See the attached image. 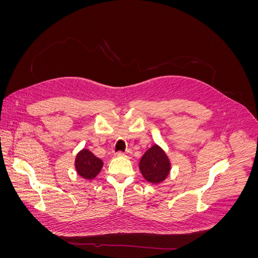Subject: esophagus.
Segmentation results:
<instances>
[{
    "instance_id": "1",
    "label": "esophagus",
    "mask_w": 258,
    "mask_h": 258,
    "mask_svg": "<svg viewBox=\"0 0 258 258\" xmlns=\"http://www.w3.org/2000/svg\"><path fill=\"white\" fill-rule=\"evenodd\" d=\"M130 154H131L130 151H126V152L119 151V152H117V156H123V157H129Z\"/></svg>"
}]
</instances>
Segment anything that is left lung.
Instances as JSON below:
<instances>
[{
    "mask_svg": "<svg viewBox=\"0 0 258 258\" xmlns=\"http://www.w3.org/2000/svg\"><path fill=\"white\" fill-rule=\"evenodd\" d=\"M139 167L146 181L158 184L168 176L170 161L166 153L155 144L142 156Z\"/></svg>",
    "mask_w": 258,
    "mask_h": 258,
    "instance_id": "8db88e82",
    "label": "left lung"
}]
</instances>
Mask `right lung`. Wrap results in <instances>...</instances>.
I'll use <instances>...</instances> for the list:
<instances>
[{
    "label": "right lung",
    "mask_w": 258,
    "mask_h": 258,
    "mask_svg": "<svg viewBox=\"0 0 258 258\" xmlns=\"http://www.w3.org/2000/svg\"><path fill=\"white\" fill-rule=\"evenodd\" d=\"M102 166V160L96 157V156L88 150H83L76 156L75 168L77 173L84 178L91 179L93 177H96L100 172Z\"/></svg>",
    "instance_id": "right-lung-1"
}]
</instances>
